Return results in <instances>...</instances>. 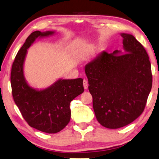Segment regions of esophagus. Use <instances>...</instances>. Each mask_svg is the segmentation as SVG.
<instances>
[{
    "label": "esophagus",
    "mask_w": 159,
    "mask_h": 159,
    "mask_svg": "<svg viewBox=\"0 0 159 159\" xmlns=\"http://www.w3.org/2000/svg\"><path fill=\"white\" fill-rule=\"evenodd\" d=\"M83 84H84V87L85 90H87L88 89V87H89V85H88V81L85 79L84 80V81H83Z\"/></svg>",
    "instance_id": "34e87169"
}]
</instances>
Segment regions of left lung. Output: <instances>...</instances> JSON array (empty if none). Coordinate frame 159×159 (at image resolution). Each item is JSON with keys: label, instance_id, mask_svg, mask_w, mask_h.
Masks as SVG:
<instances>
[{"label": "left lung", "instance_id": "1", "mask_svg": "<svg viewBox=\"0 0 159 159\" xmlns=\"http://www.w3.org/2000/svg\"><path fill=\"white\" fill-rule=\"evenodd\" d=\"M121 36L124 52H102L85 66L95 117L109 129L124 127L140 116L152 87L145 49L133 35Z\"/></svg>", "mask_w": 159, "mask_h": 159}]
</instances>
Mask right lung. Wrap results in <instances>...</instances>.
<instances>
[{
	"instance_id": "obj_1",
	"label": "right lung",
	"mask_w": 159,
	"mask_h": 159,
	"mask_svg": "<svg viewBox=\"0 0 159 159\" xmlns=\"http://www.w3.org/2000/svg\"><path fill=\"white\" fill-rule=\"evenodd\" d=\"M54 31H35L27 37L12 66L11 83L14 101L30 127L54 134L62 130L70 119V102L84 91L83 79H60L47 89L30 86L25 80L23 65L27 49L35 39L49 37Z\"/></svg>"
}]
</instances>
